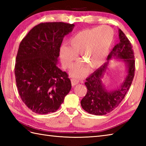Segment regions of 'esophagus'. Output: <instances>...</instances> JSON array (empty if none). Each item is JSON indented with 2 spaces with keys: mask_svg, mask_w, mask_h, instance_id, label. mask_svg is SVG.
Segmentation results:
<instances>
[{
  "mask_svg": "<svg viewBox=\"0 0 146 146\" xmlns=\"http://www.w3.org/2000/svg\"><path fill=\"white\" fill-rule=\"evenodd\" d=\"M71 85H72V86H75L76 85L78 84V83H79L78 80H77L76 79H74V78L71 79Z\"/></svg>",
  "mask_w": 146,
  "mask_h": 146,
  "instance_id": "1",
  "label": "esophagus"
}]
</instances>
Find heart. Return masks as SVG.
<instances>
[{
    "label": "heart",
    "instance_id": "obj_1",
    "mask_svg": "<svg viewBox=\"0 0 146 146\" xmlns=\"http://www.w3.org/2000/svg\"><path fill=\"white\" fill-rule=\"evenodd\" d=\"M114 39L113 29L108 26L84 29L76 33L70 39L68 46L60 48V56L65 68H70L76 60L77 54L83 61L74 65L71 75L76 78L84 76L88 65L91 68H97L106 60L112 46Z\"/></svg>",
    "mask_w": 146,
    "mask_h": 146
}]
</instances>
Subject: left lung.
I'll list each match as a JSON object with an SVG mask.
<instances>
[{
  "label": "left lung",
  "instance_id": "left-lung-1",
  "mask_svg": "<svg viewBox=\"0 0 146 146\" xmlns=\"http://www.w3.org/2000/svg\"><path fill=\"white\" fill-rule=\"evenodd\" d=\"M119 42L108 55L107 61L86 79L87 93L81 101L83 110L88 113L103 115L115 108L124 98L131 86L135 71L134 53L131 43L122 30L119 29ZM117 58L126 66V75L123 82L116 89L108 90L104 78L108 75L110 60Z\"/></svg>",
  "mask_w": 146,
  "mask_h": 146
}]
</instances>
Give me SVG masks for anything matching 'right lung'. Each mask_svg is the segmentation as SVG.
Returning <instances> with one entry per match:
<instances>
[{"instance_id":"obj_1","label":"right lung","mask_w":146,"mask_h":146,"mask_svg":"<svg viewBox=\"0 0 146 146\" xmlns=\"http://www.w3.org/2000/svg\"><path fill=\"white\" fill-rule=\"evenodd\" d=\"M75 24L45 23L35 26L19 47L15 82L22 100L33 112H54L71 88L68 74L57 66L64 37Z\"/></svg>"}]
</instances>
